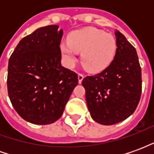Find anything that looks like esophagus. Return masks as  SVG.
<instances>
[{
	"label": "esophagus",
	"instance_id": "esophagus-1",
	"mask_svg": "<svg viewBox=\"0 0 154 154\" xmlns=\"http://www.w3.org/2000/svg\"><path fill=\"white\" fill-rule=\"evenodd\" d=\"M84 78V76L82 75V74L79 73L78 74V82L79 83H82V80H83Z\"/></svg>",
	"mask_w": 154,
	"mask_h": 154
}]
</instances>
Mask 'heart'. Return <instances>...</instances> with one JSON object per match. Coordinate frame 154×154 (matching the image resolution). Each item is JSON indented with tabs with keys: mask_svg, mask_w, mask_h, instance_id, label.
Here are the masks:
<instances>
[{
	"mask_svg": "<svg viewBox=\"0 0 154 154\" xmlns=\"http://www.w3.org/2000/svg\"><path fill=\"white\" fill-rule=\"evenodd\" d=\"M60 49L67 65H74L77 62V53H82V66L91 72H100L114 60L117 42L110 34L94 27H87L72 32L67 41L60 44Z\"/></svg>",
	"mask_w": 154,
	"mask_h": 154,
	"instance_id": "heart-1",
	"label": "heart"
}]
</instances>
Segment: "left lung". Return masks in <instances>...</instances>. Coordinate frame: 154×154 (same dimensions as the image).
<instances>
[{
	"mask_svg": "<svg viewBox=\"0 0 154 154\" xmlns=\"http://www.w3.org/2000/svg\"><path fill=\"white\" fill-rule=\"evenodd\" d=\"M116 57L105 70L82 80L91 118L100 125L121 122L137 108L142 91L141 67L136 49L118 30Z\"/></svg>",
	"mask_w": 154,
	"mask_h": 154,
	"instance_id": "left-lung-1",
	"label": "left lung"
}]
</instances>
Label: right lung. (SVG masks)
<instances>
[{"label":"right lung","mask_w":154,"mask_h":154,"mask_svg":"<svg viewBox=\"0 0 154 154\" xmlns=\"http://www.w3.org/2000/svg\"><path fill=\"white\" fill-rule=\"evenodd\" d=\"M63 34L56 25L37 29L19 42L9 59L11 102L21 118L35 125L59 119L78 83L77 74L61 64Z\"/></svg>","instance_id":"1"}]
</instances>
